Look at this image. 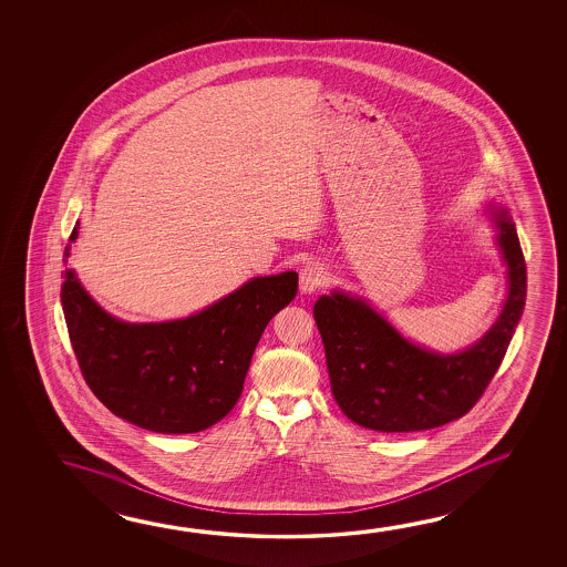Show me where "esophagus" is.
Here are the masks:
<instances>
[{"label":"esophagus","instance_id":"34e87169","mask_svg":"<svg viewBox=\"0 0 567 567\" xmlns=\"http://www.w3.org/2000/svg\"><path fill=\"white\" fill-rule=\"evenodd\" d=\"M326 269L320 262H307L300 269V292L305 295H312L318 288L324 287Z\"/></svg>","mask_w":567,"mask_h":567}]
</instances>
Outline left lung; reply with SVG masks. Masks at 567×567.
Segmentation results:
<instances>
[{
  "mask_svg": "<svg viewBox=\"0 0 567 567\" xmlns=\"http://www.w3.org/2000/svg\"><path fill=\"white\" fill-rule=\"evenodd\" d=\"M496 241L508 265V298L478 342L458 353L409 342L362 298L334 290L315 305V320L343 415L380 433H411L463 417L498 372L526 305V260L511 214L494 207Z\"/></svg>",
  "mask_w": 567,
  "mask_h": 567,
  "instance_id": "1",
  "label": "left lung"
}]
</instances>
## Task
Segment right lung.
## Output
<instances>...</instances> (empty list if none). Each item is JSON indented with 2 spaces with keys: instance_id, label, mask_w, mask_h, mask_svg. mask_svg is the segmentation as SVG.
I'll return each mask as SVG.
<instances>
[{
  "instance_id": "obj_1",
  "label": "right lung",
  "mask_w": 567,
  "mask_h": 567,
  "mask_svg": "<svg viewBox=\"0 0 567 567\" xmlns=\"http://www.w3.org/2000/svg\"><path fill=\"white\" fill-rule=\"evenodd\" d=\"M76 235L75 227L69 241ZM297 290L298 275L288 270L249 280L199 315L128 324L106 315L65 269L61 302L81 373L104 408L179 435L212 427L235 408L260 334Z\"/></svg>"
}]
</instances>
